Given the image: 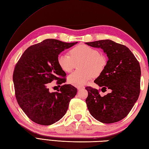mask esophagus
<instances>
[{"instance_id":"esophagus-1","label":"esophagus","mask_w":149,"mask_h":149,"mask_svg":"<svg viewBox=\"0 0 149 149\" xmlns=\"http://www.w3.org/2000/svg\"><path fill=\"white\" fill-rule=\"evenodd\" d=\"M77 88L79 90V89H84V86H77Z\"/></svg>"}]
</instances>
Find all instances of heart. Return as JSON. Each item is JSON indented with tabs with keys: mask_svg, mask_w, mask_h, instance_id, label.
Here are the masks:
<instances>
[{
	"mask_svg": "<svg viewBox=\"0 0 149 149\" xmlns=\"http://www.w3.org/2000/svg\"><path fill=\"white\" fill-rule=\"evenodd\" d=\"M70 56L61 53L58 56L57 63L60 68L65 72H70L79 62L80 70L72 72L68 77L70 84L74 86L86 84L93 78L102 73L107 60L99 50L86 45H79L69 50Z\"/></svg>",
	"mask_w": 149,
	"mask_h": 149,
	"instance_id": "heart-1",
	"label": "heart"
}]
</instances>
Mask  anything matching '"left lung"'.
<instances>
[{
  "label": "left lung",
  "mask_w": 149,
  "mask_h": 149,
  "mask_svg": "<svg viewBox=\"0 0 149 149\" xmlns=\"http://www.w3.org/2000/svg\"><path fill=\"white\" fill-rule=\"evenodd\" d=\"M101 48L108 60L102 73L94 81L102 92L110 93L101 97L99 90L86 87V102L91 116L99 121L109 124L124 119L130 111L140 93L141 68L130 49L123 45L105 40L86 43Z\"/></svg>",
  "instance_id": "left-lung-1"
}]
</instances>
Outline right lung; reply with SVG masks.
<instances>
[{
	"label": "right lung",
	"instance_id": "obj_1",
	"mask_svg": "<svg viewBox=\"0 0 149 149\" xmlns=\"http://www.w3.org/2000/svg\"><path fill=\"white\" fill-rule=\"evenodd\" d=\"M78 42L65 43L47 39L29 47L15 65L13 74L19 105L29 119L41 125H50L64 116L77 89L66 82V73L57 63L58 56ZM53 80L61 88L50 93L47 83Z\"/></svg>",
	"mask_w": 149,
	"mask_h": 149
}]
</instances>
